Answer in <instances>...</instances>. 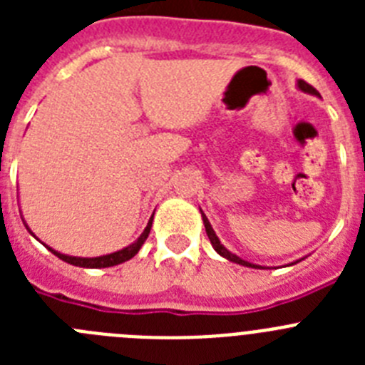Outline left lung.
Masks as SVG:
<instances>
[{"instance_id":"left-lung-1","label":"left lung","mask_w":365,"mask_h":365,"mask_svg":"<svg viewBox=\"0 0 365 365\" xmlns=\"http://www.w3.org/2000/svg\"><path fill=\"white\" fill-rule=\"evenodd\" d=\"M296 86H298L299 91L309 93V95H314V96H320V93L316 91L314 87L309 86V83H307V82H303V80H298V83H296ZM201 217H202V222H205L206 235H208V240H210L212 247H214V250L219 254V256H222V257H225V259L232 261V263H237V265L250 267V269H265V267L254 265V263H250V261H245V259H241L240 256H235V254H232L230 250H228V248H225V245H221V241H219V237H217V235H215L214 228H212L210 221H208V217H206L205 212H202V210H201ZM298 261H302V259H298ZM298 261H296V263H298ZM291 265H294V263H291Z\"/></svg>"}]
</instances>
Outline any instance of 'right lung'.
Instances as JSON below:
<instances>
[{"instance_id": "obj_1", "label": "right lung", "mask_w": 365, "mask_h": 365, "mask_svg": "<svg viewBox=\"0 0 365 365\" xmlns=\"http://www.w3.org/2000/svg\"><path fill=\"white\" fill-rule=\"evenodd\" d=\"M151 222H153V215H151L150 221H148V227L144 228L143 234L138 235V240L135 241V243L128 245V247H124V248H122V250H117V252L106 254V256H98V257H76V256H67V254L58 252V250H54V248L47 247V245H45V247L49 248V250L54 254V256H58L62 261L69 263V265L83 267V269H106V267L120 265V263H124V261L131 259V257H133L135 254H137L138 250H140V247H143L144 241L148 240V235H150ZM25 227H27V225H25ZM27 230L31 232V228L27 227ZM31 235H32V237H36V235L32 234V232H31Z\"/></svg>"}]
</instances>
